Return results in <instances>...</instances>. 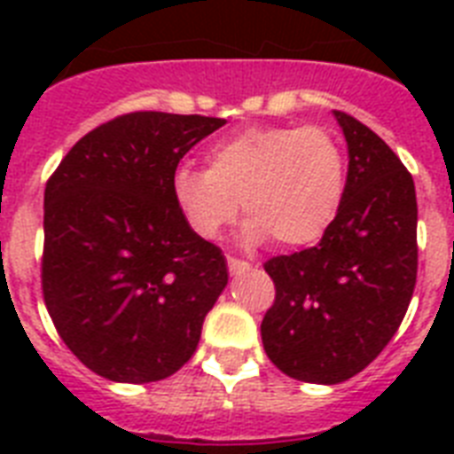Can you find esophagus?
I'll list each match as a JSON object with an SVG mask.
<instances>
[{"instance_id": "obj_1", "label": "esophagus", "mask_w": 454, "mask_h": 454, "mask_svg": "<svg viewBox=\"0 0 454 454\" xmlns=\"http://www.w3.org/2000/svg\"><path fill=\"white\" fill-rule=\"evenodd\" d=\"M228 270H231V276H240V273L249 270V263L235 259V256H228Z\"/></svg>"}]
</instances>
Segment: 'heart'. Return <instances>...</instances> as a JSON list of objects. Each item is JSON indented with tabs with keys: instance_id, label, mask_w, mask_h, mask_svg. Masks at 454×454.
I'll list each match as a JSON object with an SVG mask.
<instances>
[{
	"instance_id": "obj_1",
	"label": "heart",
	"mask_w": 454,
	"mask_h": 454,
	"mask_svg": "<svg viewBox=\"0 0 454 454\" xmlns=\"http://www.w3.org/2000/svg\"><path fill=\"white\" fill-rule=\"evenodd\" d=\"M207 169L181 164L171 195L188 226L207 240L247 216L249 242L316 245L337 221L348 185L341 141L323 127H247L214 144Z\"/></svg>"
}]
</instances>
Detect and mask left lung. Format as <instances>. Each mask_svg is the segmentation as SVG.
Here are the masks:
<instances>
[{"label": "left lung", "instance_id": "8db88e82", "mask_svg": "<svg viewBox=\"0 0 454 454\" xmlns=\"http://www.w3.org/2000/svg\"><path fill=\"white\" fill-rule=\"evenodd\" d=\"M334 117L348 145L341 212L316 247L263 263L276 283L263 348L309 384L365 370L401 327L417 283L415 181L370 127L341 110Z\"/></svg>", "mask_w": 454, "mask_h": 454}]
</instances>
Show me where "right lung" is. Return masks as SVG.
<instances>
[{"mask_svg":"<svg viewBox=\"0 0 454 454\" xmlns=\"http://www.w3.org/2000/svg\"><path fill=\"white\" fill-rule=\"evenodd\" d=\"M226 120L129 113L70 148L44 191L42 292L60 339L110 381L169 377L198 348L226 259L185 221L171 176Z\"/></svg>","mask_w":454,"mask_h":454,"instance_id":"right-lung-1","label":"right lung"}]
</instances>
